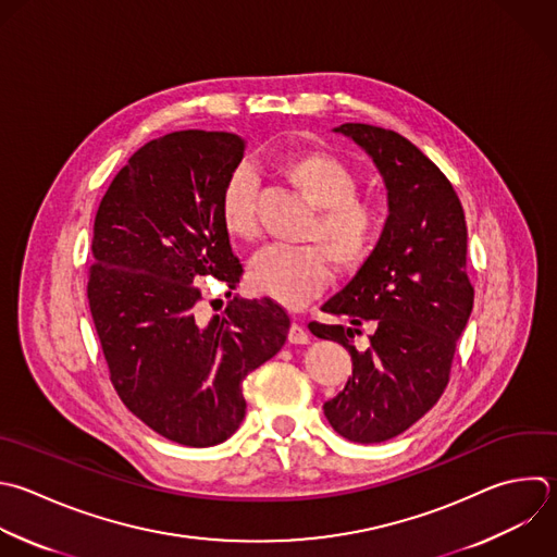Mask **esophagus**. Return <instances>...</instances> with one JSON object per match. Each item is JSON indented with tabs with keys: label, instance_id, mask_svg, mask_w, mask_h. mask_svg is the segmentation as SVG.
I'll use <instances>...</instances> for the list:
<instances>
[{
	"label": "esophagus",
	"instance_id": "esophagus-1",
	"mask_svg": "<svg viewBox=\"0 0 557 557\" xmlns=\"http://www.w3.org/2000/svg\"><path fill=\"white\" fill-rule=\"evenodd\" d=\"M287 339H289L292 344H307V342H309V333L305 331V326H302V324L292 322L289 333H287Z\"/></svg>",
	"mask_w": 557,
	"mask_h": 557
}]
</instances>
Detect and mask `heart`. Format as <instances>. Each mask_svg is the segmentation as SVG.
Wrapping results in <instances>:
<instances>
[{
	"mask_svg": "<svg viewBox=\"0 0 557 557\" xmlns=\"http://www.w3.org/2000/svg\"><path fill=\"white\" fill-rule=\"evenodd\" d=\"M278 174L315 211L300 242L302 248H270L255 257L248 281L252 289L285 307H300L331 281L326 257L339 270L361 265L381 233L376 205L357 198V176L337 157L307 150L285 157ZM255 181L237 172L224 187L220 215L231 239L252 242L259 233Z\"/></svg>",
	"mask_w": 557,
	"mask_h": 557,
	"instance_id": "obj_1",
	"label": "heart"
}]
</instances>
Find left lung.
Returning <instances> with one entry per match:
<instances>
[{
    "label": "left lung",
    "instance_id": "obj_1",
    "mask_svg": "<svg viewBox=\"0 0 557 557\" xmlns=\"http://www.w3.org/2000/svg\"><path fill=\"white\" fill-rule=\"evenodd\" d=\"M333 133L372 159L387 191V218L359 272L322 307L350 326L311 322L309 329L352 359V376L324 403L326 420L350 442L376 444L420 420L448 383L474 298L466 274L468 233L453 185L411 141L368 124H342ZM366 321L375 331L359 351L351 337Z\"/></svg>",
    "mask_w": 557,
    "mask_h": 557
}]
</instances>
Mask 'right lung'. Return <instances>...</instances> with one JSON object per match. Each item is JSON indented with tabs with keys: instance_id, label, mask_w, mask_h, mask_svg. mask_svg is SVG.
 Segmentation results:
<instances>
[{
	"instance_id": "obj_1",
	"label": "right lung",
	"mask_w": 557,
	"mask_h": 557,
	"mask_svg": "<svg viewBox=\"0 0 557 557\" xmlns=\"http://www.w3.org/2000/svg\"><path fill=\"white\" fill-rule=\"evenodd\" d=\"M244 150L239 135L209 131L146 144L113 178L94 226L87 294L111 381L152 431L196 448L239 429L244 379L289 331L270 298L235 296L224 315L196 320V283L215 276L235 289L244 272L220 215Z\"/></svg>"
}]
</instances>
